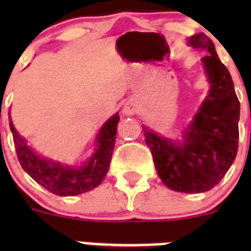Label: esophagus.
<instances>
[{
    "mask_svg": "<svg viewBox=\"0 0 251 251\" xmlns=\"http://www.w3.org/2000/svg\"><path fill=\"white\" fill-rule=\"evenodd\" d=\"M139 110L138 105H137L136 101L133 100H129L127 101V103L124 104L123 106V113L126 115H133V114H137Z\"/></svg>",
    "mask_w": 251,
    "mask_h": 251,
    "instance_id": "esophagus-1",
    "label": "esophagus"
}]
</instances>
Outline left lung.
<instances>
[{"instance_id":"left-lung-1","label":"left lung","mask_w":251,"mask_h":251,"mask_svg":"<svg viewBox=\"0 0 251 251\" xmlns=\"http://www.w3.org/2000/svg\"><path fill=\"white\" fill-rule=\"evenodd\" d=\"M187 43L207 54L202 57L211 85L207 97L186 128L182 142L171 141L145 126L143 133L162 182L174 191L200 194L220 182L236 157L240 103L211 40L201 32Z\"/></svg>"}]
</instances>
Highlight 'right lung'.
<instances>
[{
	"label": "right lung",
	"instance_id": "add662e5",
	"mask_svg": "<svg viewBox=\"0 0 251 251\" xmlns=\"http://www.w3.org/2000/svg\"><path fill=\"white\" fill-rule=\"evenodd\" d=\"M118 122L119 114L115 113L103 124L97 136V148L81 167H69L40 157L17 133L12 121H10V128L17 158L26 174L54 195L75 196L98 187L105 177L114 150Z\"/></svg>",
	"mask_w": 251,
	"mask_h": 251
}]
</instances>
